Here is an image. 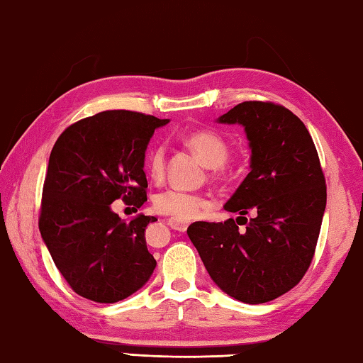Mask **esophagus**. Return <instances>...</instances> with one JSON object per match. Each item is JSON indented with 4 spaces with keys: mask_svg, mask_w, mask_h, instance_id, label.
Wrapping results in <instances>:
<instances>
[{
    "mask_svg": "<svg viewBox=\"0 0 363 363\" xmlns=\"http://www.w3.org/2000/svg\"><path fill=\"white\" fill-rule=\"evenodd\" d=\"M188 221H183V220H178V218H169V226L172 228V230H175V231H180V233H183V231H186V228H188Z\"/></svg>",
    "mask_w": 363,
    "mask_h": 363,
    "instance_id": "obj_1",
    "label": "esophagus"
}]
</instances>
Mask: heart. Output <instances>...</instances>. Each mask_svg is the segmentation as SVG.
<instances>
[{
	"label": "heart",
	"instance_id": "obj_1",
	"mask_svg": "<svg viewBox=\"0 0 363 363\" xmlns=\"http://www.w3.org/2000/svg\"><path fill=\"white\" fill-rule=\"evenodd\" d=\"M188 148H191L198 155L202 162L212 167L213 174L223 172V164L230 156V146L226 140L218 133L211 130H198L189 133L185 138ZM165 169V151L162 145H156L148 155V174L155 182H159L164 177ZM211 206L204 196L178 191V189H167L159 193L155 198V208L162 215H169L183 221H189L199 217L201 212Z\"/></svg>",
	"mask_w": 363,
	"mask_h": 363
}]
</instances>
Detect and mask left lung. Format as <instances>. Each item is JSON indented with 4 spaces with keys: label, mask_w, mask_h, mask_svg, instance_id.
Segmentation results:
<instances>
[{
    "label": "left lung",
    "mask_w": 363,
    "mask_h": 363,
    "mask_svg": "<svg viewBox=\"0 0 363 363\" xmlns=\"http://www.w3.org/2000/svg\"><path fill=\"white\" fill-rule=\"evenodd\" d=\"M249 140L250 172L225 211L255 217L196 221L188 236L208 276L236 300L268 303L301 281L313 262L327 206L319 155L306 125L269 101H244L217 119ZM240 224L244 230H238Z\"/></svg>",
    "instance_id": "1"
}]
</instances>
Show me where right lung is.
<instances>
[{
  "instance_id": "add662e5",
  "label": "right lung",
  "mask_w": 363,
  "mask_h": 363,
  "mask_svg": "<svg viewBox=\"0 0 363 363\" xmlns=\"http://www.w3.org/2000/svg\"><path fill=\"white\" fill-rule=\"evenodd\" d=\"M169 119L127 110L81 119L57 138L43 188L40 231L57 269L76 294L116 303L150 281L156 259L145 230L155 217L129 223L111 211L116 199L146 201L145 152Z\"/></svg>"
}]
</instances>
